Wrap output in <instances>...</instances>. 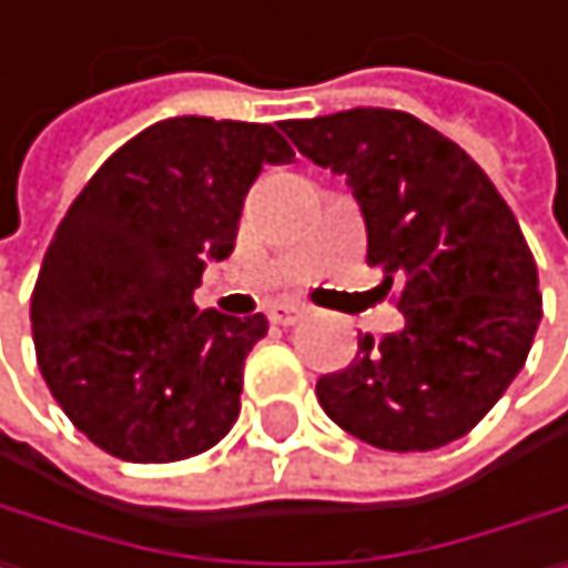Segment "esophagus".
Here are the masks:
<instances>
[{
  "instance_id": "esophagus-1",
  "label": "esophagus",
  "mask_w": 568,
  "mask_h": 568,
  "mask_svg": "<svg viewBox=\"0 0 568 568\" xmlns=\"http://www.w3.org/2000/svg\"><path fill=\"white\" fill-rule=\"evenodd\" d=\"M304 315H307V307H304V304H294V301H281V304H274V307L267 311V318H271L274 325H297Z\"/></svg>"
}]
</instances>
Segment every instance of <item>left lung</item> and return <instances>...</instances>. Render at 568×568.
Here are the masks:
<instances>
[{
    "instance_id": "left-lung-1",
    "label": "left lung",
    "mask_w": 568,
    "mask_h": 568,
    "mask_svg": "<svg viewBox=\"0 0 568 568\" xmlns=\"http://www.w3.org/2000/svg\"><path fill=\"white\" fill-rule=\"evenodd\" d=\"M294 149L345 175L365 220L368 264L399 291L403 328L358 338L318 403L379 450H434L464 437L528 358L542 322L531 250L480 165L406 111L352 108L287 121Z\"/></svg>"
}]
</instances>
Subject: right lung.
Listing matches in <instances>:
<instances>
[{
  "instance_id": "add662e5",
  "label": "right lung",
  "mask_w": 568,
  "mask_h": 568,
  "mask_svg": "<svg viewBox=\"0 0 568 568\" xmlns=\"http://www.w3.org/2000/svg\"><path fill=\"white\" fill-rule=\"evenodd\" d=\"M291 159L271 124L185 114L134 134L83 185L47 246L30 322L40 373L91 444L169 464L230 434L267 318L200 311L192 294L230 257L253 179Z\"/></svg>"
}]
</instances>
